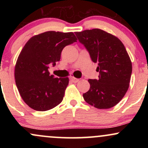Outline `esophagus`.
Here are the masks:
<instances>
[{
  "instance_id": "esophagus-1",
  "label": "esophagus",
  "mask_w": 148,
  "mask_h": 148,
  "mask_svg": "<svg viewBox=\"0 0 148 148\" xmlns=\"http://www.w3.org/2000/svg\"><path fill=\"white\" fill-rule=\"evenodd\" d=\"M71 81H72V82H73V83H74V84H76V83L79 82V80L76 79V78H74V77H72V78H71Z\"/></svg>"
}]
</instances>
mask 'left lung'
Masks as SVG:
<instances>
[{
  "label": "left lung",
  "instance_id": "8db88e82",
  "mask_svg": "<svg viewBox=\"0 0 148 148\" xmlns=\"http://www.w3.org/2000/svg\"><path fill=\"white\" fill-rule=\"evenodd\" d=\"M92 62L98 63V79H89L90 87L83 95L88 103L99 109L113 107L124 97L129 86L132 64L126 49L117 37L98 28L76 32Z\"/></svg>",
  "mask_w": 148,
  "mask_h": 148
}]
</instances>
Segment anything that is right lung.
Masks as SVG:
<instances>
[{"mask_svg":"<svg viewBox=\"0 0 148 148\" xmlns=\"http://www.w3.org/2000/svg\"><path fill=\"white\" fill-rule=\"evenodd\" d=\"M76 40L72 32L47 31L26 42L16 60L14 79L20 95L30 108L48 111L62 101L69 79L50 75L49 64L56 65L64 47Z\"/></svg>","mask_w":148,"mask_h":148,"instance_id":"obj_1","label":"right lung"}]
</instances>
